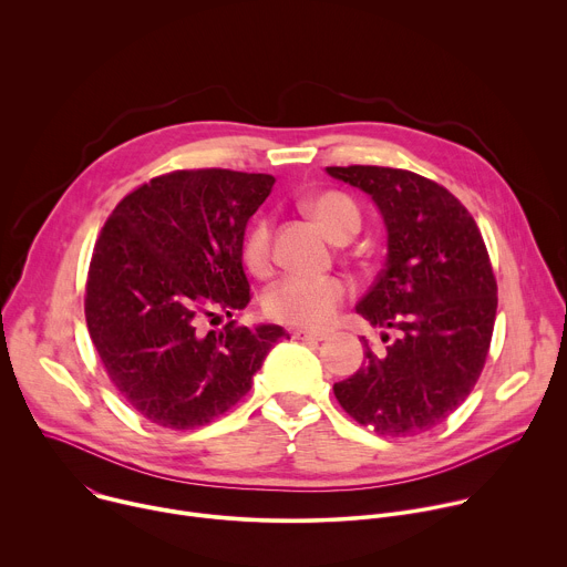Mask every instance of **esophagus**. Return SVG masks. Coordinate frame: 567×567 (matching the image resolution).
Here are the masks:
<instances>
[{"mask_svg":"<svg viewBox=\"0 0 567 567\" xmlns=\"http://www.w3.org/2000/svg\"><path fill=\"white\" fill-rule=\"evenodd\" d=\"M291 337L296 341H322V339H328L326 332H311V330H296V332H291Z\"/></svg>","mask_w":567,"mask_h":567,"instance_id":"34e87169","label":"esophagus"}]
</instances>
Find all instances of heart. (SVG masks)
I'll list each match as a JSON object with an SVG mask.
<instances>
[{
    "mask_svg": "<svg viewBox=\"0 0 567 567\" xmlns=\"http://www.w3.org/2000/svg\"><path fill=\"white\" fill-rule=\"evenodd\" d=\"M307 215L332 239H350L359 226L361 215L357 204L337 190L313 195L302 202ZM241 260L247 269L262 276L271 267V224L267 217H258L241 237ZM350 285L341 278H302L287 276L274 282L262 293V311L267 318L285 326L322 330L334 320L339 307L348 300Z\"/></svg>",
    "mask_w": 567,
    "mask_h": 567,
    "instance_id": "1",
    "label": "heart"
}]
</instances>
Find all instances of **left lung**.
Returning <instances> with one entry per match:
<instances>
[{
    "label": "left lung",
    "instance_id": "8db88e82",
    "mask_svg": "<svg viewBox=\"0 0 567 567\" xmlns=\"http://www.w3.org/2000/svg\"><path fill=\"white\" fill-rule=\"evenodd\" d=\"M328 173L377 202L388 258L357 313L399 330L377 354L363 339V368L334 383L343 411L379 435L409 437L442 424L471 394L487 361L498 285L482 233L444 186L381 166Z\"/></svg>",
    "mask_w": 567,
    "mask_h": 567
}]
</instances>
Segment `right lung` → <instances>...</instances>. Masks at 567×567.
Listing matches in <instances>:
<instances>
[{"mask_svg": "<svg viewBox=\"0 0 567 567\" xmlns=\"http://www.w3.org/2000/svg\"><path fill=\"white\" fill-rule=\"evenodd\" d=\"M276 179L224 168L175 171L125 195L94 247L90 337L118 394L147 422L206 426L251 390L278 326L204 322L251 302L241 267L249 217Z\"/></svg>", "mask_w": 567, "mask_h": 567, "instance_id": "add662e5", "label": "right lung"}]
</instances>
